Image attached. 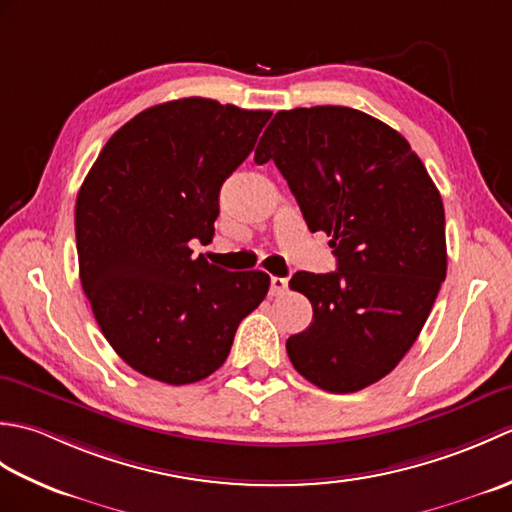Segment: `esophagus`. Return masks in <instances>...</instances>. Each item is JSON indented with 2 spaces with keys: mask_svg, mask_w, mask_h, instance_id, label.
Segmentation results:
<instances>
[{
  "mask_svg": "<svg viewBox=\"0 0 512 512\" xmlns=\"http://www.w3.org/2000/svg\"><path fill=\"white\" fill-rule=\"evenodd\" d=\"M288 288L286 277H270V295H281Z\"/></svg>",
  "mask_w": 512,
  "mask_h": 512,
  "instance_id": "obj_1",
  "label": "esophagus"
}]
</instances>
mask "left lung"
<instances>
[{
  "label": "left lung",
  "mask_w": 512,
  "mask_h": 512,
  "mask_svg": "<svg viewBox=\"0 0 512 512\" xmlns=\"http://www.w3.org/2000/svg\"><path fill=\"white\" fill-rule=\"evenodd\" d=\"M268 160L336 257L334 273L290 279L314 312L290 361L330 394L365 389L416 343L447 277L440 191L396 129L341 105L277 112L255 149Z\"/></svg>",
  "instance_id": "1"
}]
</instances>
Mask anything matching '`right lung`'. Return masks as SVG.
<instances>
[{"mask_svg": "<svg viewBox=\"0 0 512 512\" xmlns=\"http://www.w3.org/2000/svg\"><path fill=\"white\" fill-rule=\"evenodd\" d=\"M268 118L200 96L154 105L107 140L81 184V286L107 343L143 376L167 385L211 376L266 297L262 270L228 273L193 257L189 242L213 239L222 184Z\"/></svg>", "mask_w": 512, "mask_h": 512, "instance_id": "right-lung-1", "label": "right lung"}]
</instances>
